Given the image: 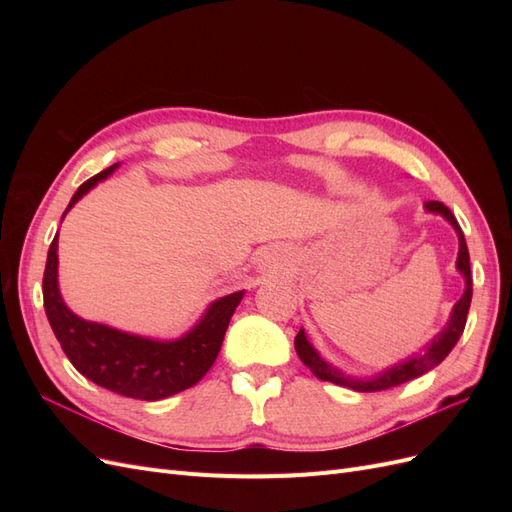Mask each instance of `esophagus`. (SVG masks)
Masks as SVG:
<instances>
[{"label":"esophagus","instance_id":"obj_1","mask_svg":"<svg viewBox=\"0 0 512 512\" xmlns=\"http://www.w3.org/2000/svg\"><path fill=\"white\" fill-rule=\"evenodd\" d=\"M280 265H282V258L275 250H267L265 254L258 258V267L262 271H277V267H280Z\"/></svg>","mask_w":512,"mask_h":512}]
</instances>
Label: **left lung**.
I'll return each instance as SVG.
<instances>
[{
    "label": "left lung",
    "mask_w": 512,
    "mask_h": 512,
    "mask_svg": "<svg viewBox=\"0 0 512 512\" xmlns=\"http://www.w3.org/2000/svg\"><path fill=\"white\" fill-rule=\"evenodd\" d=\"M425 209L429 213H438L442 218L451 224L459 237V254H457V271L463 275L466 280V290H463L461 299L455 303L451 318H448L446 327L431 339V342L425 346L423 352H414L408 359L399 361L391 367L382 369L380 374L371 376V378H354L339 371L337 367H333L331 363H327L322 356L314 350V346L307 342V335L301 329L294 337V350H297L299 359L312 369V374L324 382H333L337 386H346V389L359 391V393H376V391H386L393 389V386H399L404 382H410L418 376L427 374L429 369H433L436 365H440L448 352L455 348V344L459 342V337L466 329V320H468V309H470V301H472V273H470V254H468V245L466 239H463V232L455 220V215L451 213V209L444 207L438 200H429L425 203Z\"/></svg>",
    "instance_id": "left-lung-1"
}]
</instances>
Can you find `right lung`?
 Masks as SVG:
<instances>
[{
  "label": "right lung",
  "instance_id": "1",
  "mask_svg": "<svg viewBox=\"0 0 512 512\" xmlns=\"http://www.w3.org/2000/svg\"><path fill=\"white\" fill-rule=\"evenodd\" d=\"M119 164L104 168L74 192L64 215ZM44 312L51 329L79 374L123 397L158 401L190 389L218 359L228 322L243 299V290L213 301L194 329L179 339L160 342L132 335L70 312L57 284V235L49 247L42 277Z\"/></svg>",
  "mask_w": 512,
  "mask_h": 512
}]
</instances>
